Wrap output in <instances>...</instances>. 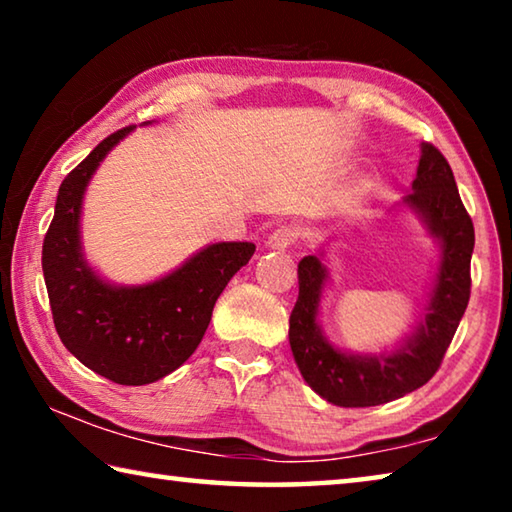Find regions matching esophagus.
Wrapping results in <instances>:
<instances>
[{"label": "esophagus", "mask_w": 512, "mask_h": 512, "mask_svg": "<svg viewBox=\"0 0 512 512\" xmlns=\"http://www.w3.org/2000/svg\"><path fill=\"white\" fill-rule=\"evenodd\" d=\"M300 237V230L296 225H280V228L271 232V237L266 239V246L271 250H287L293 246Z\"/></svg>", "instance_id": "esophagus-1"}]
</instances>
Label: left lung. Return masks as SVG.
<instances>
[{"instance_id": "left-lung-1", "label": "left lung", "mask_w": 512, "mask_h": 512, "mask_svg": "<svg viewBox=\"0 0 512 512\" xmlns=\"http://www.w3.org/2000/svg\"><path fill=\"white\" fill-rule=\"evenodd\" d=\"M404 205L420 216L440 244L436 282L424 320L391 352L354 354L334 348L318 323L327 282L323 255H307L298 264V300L289 318V343L302 379L323 400L336 406L386 404L436 375L456 327L470 302V259L474 225L458 196L452 167L433 144H422L413 192Z\"/></svg>"}]
</instances>
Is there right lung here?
<instances>
[{
  "instance_id": "obj_1",
  "label": "right lung",
  "mask_w": 512,
  "mask_h": 512,
  "mask_svg": "<svg viewBox=\"0 0 512 512\" xmlns=\"http://www.w3.org/2000/svg\"><path fill=\"white\" fill-rule=\"evenodd\" d=\"M133 128L108 135L67 173L42 244V273L60 341L83 366L121 386L153 384L183 366L210 325L216 298L255 253L250 241H219L137 287L110 284L94 271L81 246L83 196L103 158Z\"/></svg>"
}]
</instances>
